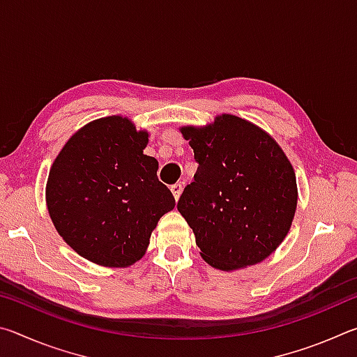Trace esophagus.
Returning a JSON list of instances; mask_svg holds the SVG:
<instances>
[{
  "label": "esophagus",
  "instance_id": "34e87169",
  "mask_svg": "<svg viewBox=\"0 0 357 357\" xmlns=\"http://www.w3.org/2000/svg\"><path fill=\"white\" fill-rule=\"evenodd\" d=\"M170 190H172V193H173V197H174V200H179V195L181 193H183V184H179V183H176V184H173L172 187H170Z\"/></svg>",
  "mask_w": 357,
  "mask_h": 357
}]
</instances>
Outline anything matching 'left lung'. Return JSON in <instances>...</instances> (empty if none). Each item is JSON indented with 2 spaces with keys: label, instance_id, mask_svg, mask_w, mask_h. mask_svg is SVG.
I'll use <instances>...</instances> for the list:
<instances>
[{
  "label": "left lung",
  "instance_id": "1",
  "mask_svg": "<svg viewBox=\"0 0 357 357\" xmlns=\"http://www.w3.org/2000/svg\"><path fill=\"white\" fill-rule=\"evenodd\" d=\"M181 132L198 168L178 211L203 259L222 271L263 261L287 236L298 204L287 155L266 132L233 114Z\"/></svg>",
  "mask_w": 357,
  "mask_h": 357
}]
</instances>
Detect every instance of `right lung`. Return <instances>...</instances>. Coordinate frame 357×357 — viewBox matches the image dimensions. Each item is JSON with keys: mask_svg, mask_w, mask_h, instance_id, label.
Wrapping results in <instances>:
<instances>
[{"mask_svg": "<svg viewBox=\"0 0 357 357\" xmlns=\"http://www.w3.org/2000/svg\"><path fill=\"white\" fill-rule=\"evenodd\" d=\"M148 134L128 118L84 126L53 162L47 208L61 238L78 255L126 268L143 257L151 231L174 208L157 179L159 164L143 154Z\"/></svg>", "mask_w": 357, "mask_h": 357, "instance_id": "obj_1", "label": "right lung"}]
</instances>
